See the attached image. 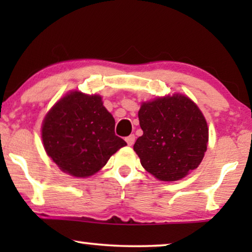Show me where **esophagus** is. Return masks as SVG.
Listing matches in <instances>:
<instances>
[{"mask_svg":"<svg viewBox=\"0 0 252 252\" xmlns=\"http://www.w3.org/2000/svg\"><path fill=\"white\" fill-rule=\"evenodd\" d=\"M125 141L127 142V144H128V146H133L134 142H135V136H134V134H130L129 136L126 137Z\"/></svg>","mask_w":252,"mask_h":252,"instance_id":"34e87169","label":"esophagus"}]
</instances>
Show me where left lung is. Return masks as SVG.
<instances>
[{
	"label": "left lung",
	"instance_id": "8db88e82",
	"mask_svg": "<svg viewBox=\"0 0 252 252\" xmlns=\"http://www.w3.org/2000/svg\"><path fill=\"white\" fill-rule=\"evenodd\" d=\"M143 130L134 144L141 165L161 181H177L198 167L209 141L206 120L187 96L143 102L139 111Z\"/></svg>",
	"mask_w": 252,
	"mask_h": 252
}]
</instances>
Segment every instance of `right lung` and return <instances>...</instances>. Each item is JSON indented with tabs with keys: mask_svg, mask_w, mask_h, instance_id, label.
<instances>
[{
	"mask_svg": "<svg viewBox=\"0 0 252 252\" xmlns=\"http://www.w3.org/2000/svg\"><path fill=\"white\" fill-rule=\"evenodd\" d=\"M115 125L101 96L71 92L44 117V150L65 173L91 177L127 144L115 134Z\"/></svg>",
	"mask_w": 252,
	"mask_h": 252,
	"instance_id": "right-lung-1",
	"label": "right lung"
}]
</instances>
